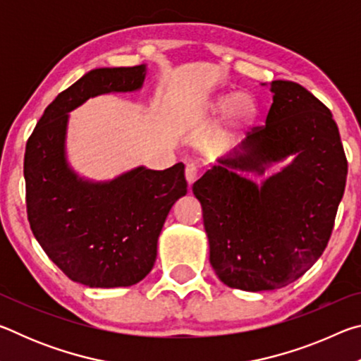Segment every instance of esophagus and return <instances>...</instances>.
Instances as JSON below:
<instances>
[{"label": "esophagus", "mask_w": 361, "mask_h": 361, "mask_svg": "<svg viewBox=\"0 0 361 361\" xmlns=\"http://www.w3.org/2000/svg\"><path fill=\"white\" fill-rule=\"evenodd\" d=\"M185 176H186V181H188V185L191 186L192 183L195 181V178H197V167L192 166V164H189V166H186V170H185Z\"/></svg>", "instance_id": "esophagus-1"}]
</instances>
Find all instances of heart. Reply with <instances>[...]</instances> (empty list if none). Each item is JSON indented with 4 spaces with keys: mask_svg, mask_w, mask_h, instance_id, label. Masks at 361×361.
I'll use <instances>...</instances> for the list:
<instances>
[{
    "mask_svg": "<svg viewBox=\"0 0 361 361\" xmlns=\"http://www.w3.org/2000/svg\"><path fill=\"white\" fill-rule=\"evenodd\" d=\"M207 113L210 118H219L228 113V126L231 132H239L255 121L258 114V105L253 97L248 94L223 92L209 102Z\"/></svg>",
    "mask_w": 361,
    "mask_h": 361,
    "instance_id": "1",
    "label": "heart"
}]
</instances>
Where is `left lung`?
Segmentation results:
<instances>
[{
	"label": "left lung",
	"mask_w": 361,
	"mask_h": 361,
	"mask_svg": "<svg viewBox=\"0 0 361 361\" xmlns=\"http://www.w3.org/2000/svg\"><path fill=\"white\" fill-rule=\"evenodd\" d=\"M269 90L266 126L192 185L213 271L243 291L282 288L314 266L328 245L347 180L331 111L296 82L272 81ZM286 158L279 173L262 176Z\"/></svg>",
	"instance_id": "1"
}]
</instances>
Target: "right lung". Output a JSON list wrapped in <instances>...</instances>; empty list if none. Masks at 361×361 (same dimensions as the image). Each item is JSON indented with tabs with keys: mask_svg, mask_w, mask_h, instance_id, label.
I'll list each match as a JSON object with an SVG mask.
<instances>
[{
	"mask_svg": "<svg viewBox=\"0 0 361 361\" xmlns=\"http://www.w3.org/2000/svg\"><path fill=\"white\" fill-rule=\"evenodd\" d=\"M146 65L95 68L57 95L27 142L23 175L30 228L73 282L90 288L138 283L151 272L170 209L188 192L185 166H138L113 180L78 175L66 156L70 113L97 95L137 92Z\"/></svg>",
	"mask_w": 361,
	"mask_h": 361,
	"instance_id": "right-lung-1",
	"label": "right lung"
}]
</instances>
